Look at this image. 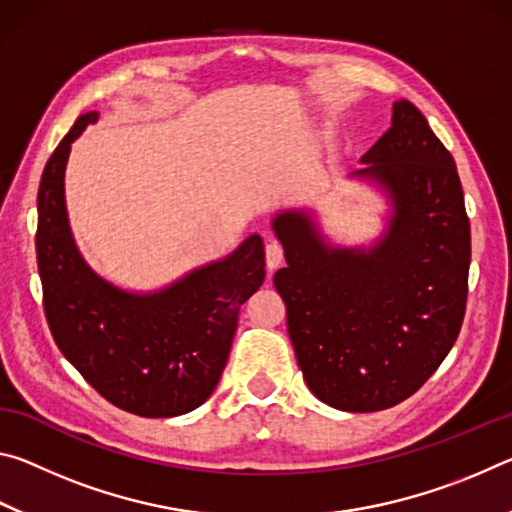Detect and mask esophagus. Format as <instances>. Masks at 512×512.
Wrapping results in <instances>:
<instances>
[{"instance_id":"34e87169","label":"esophagus","mask_w":512,"mask_h":512,"mask_svg":"<svg viewBox=\"0 0 512 512\" xmlns=\"http://www.w3.org/2000/svg\"><path fill=\"white\" fill-rule=\"evenodd\" d=\"M284 262V248L280 241H268L266 244V266L271 268V271H275L277 266H280Z\"/></svg>"}]
</instances>
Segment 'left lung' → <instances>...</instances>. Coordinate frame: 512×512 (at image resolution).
<instances>
[{
	"label": "left lung",
	"mask_w": 512,
	"mask_h": 512,
	"mask_svg": "<svg viewBox=\"0 0 512 512\" xmlns=\"http://www.w3.org/2000/svg\"><path fill=\"white\" fill-rule=\"evenodd\" d=\"M361 162L357 176L393 198L377 246L329 248L298 212L273 221L287 257L273 284L302 377L352 413L391 409L438 370L461 332L472 255L456 162L413 103H395Z\"/></svg>",
	"instance_id": "obj_1"
}]
</instances>
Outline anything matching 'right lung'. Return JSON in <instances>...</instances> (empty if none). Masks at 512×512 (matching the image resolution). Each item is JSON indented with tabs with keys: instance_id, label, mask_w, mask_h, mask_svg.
Listing matches in <instances>:
<instances>
[{
	"instance_id": "obj_1",
	"label": "right lung",
	"mask_w": 512,
	"mask_h": 512,
	"mask_svg": "<svg viewBox=\"0 0 512 512\" xmlns=\"http://www.w3.org/2000/svg\"><path fill=\"white\" fill-rule=\"evenodd\" d=\"M97 117L76 119L42 171V307L58 350L101 397L142 418H173L201 406L219 384L239 309L264 282V241L248 237L230 257L151 296L101 280L74 246L63 189L72 142Z\"/></svg>"
}]
</instances>
